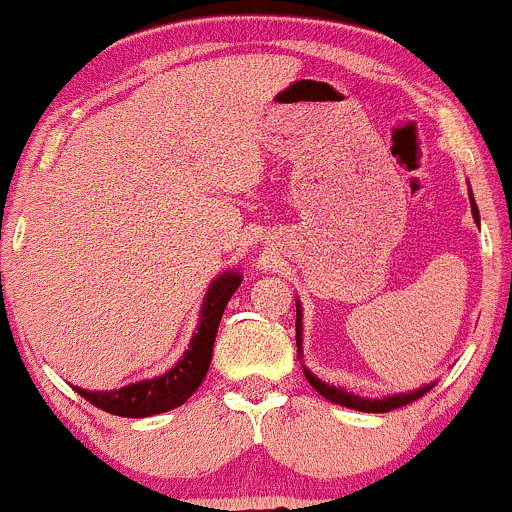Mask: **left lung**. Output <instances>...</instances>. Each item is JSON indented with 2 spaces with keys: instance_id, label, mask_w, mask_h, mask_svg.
Listing matches in <instances>:
<instances>
[{
  "instance_id": "obj_1",
  "label": "left lung",
  "mask_w": 512,
  "mask_h": 512,
  "mask_svg": "<svg viewBox=\"0 0 512 512\" xmlns=\"http://www.w3.org/2000/svg\"><path fill=\"white\" fill-rule=\"evenodd\" d=\"M469 197H471V212H474V219L478 222V207L474 202V195L469 192ZM295 307H298V320H295V339H298V359H300V356H302V312H300V302H295ZM305 378L310 381V386L322 395V398L329 400V403H337V405H344V408L361 410V412H388V410H395V408H403V405H410L412 400L422 398L427 390L434 388V383H427V386L410 390V393H398V395H388V398H381V400H378V398L371 400V398H359V395L349 393V390H344V388L327 386V383L320 381V378H317L315 373L307 371V368H305Z\"/></svg>"
}]
</instances>
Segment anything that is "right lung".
<instances>
[{
  "label": "right lung",
  "instance_id": "1",
  "mask_svg": "<svg viewBox=\"0 0 512 512\" xmlns=\"http://www.w3.org/2000/svg\"><path fill=\"white\" fill-rule=\"evenodd\" d=\"M239 283L241 276L236 271H227L217 280H212L205 302H202L200 324H197L195 337H192L183 359L170 368L168 373L151 378V381L131 383V386H124L119 390H75H78L87 403L95 405V408L119 417H151L180 408L200 388L207 371H210L214 337H217L224 307L232 300Z\"/></svg>",
  "mask_w": 512,
  "mask_h": 512
}]
</instances>
